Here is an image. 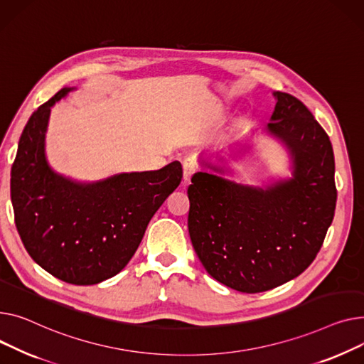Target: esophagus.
Listing matches in <instances>:
<instances>
[{
    "mask_svg": "<svg viewBox=\"0 0 364 364\" xmlns=\"http://www.w3.org/2000/svg\"><path fill=\"white\" fill-rule=\"evenodd\" d=\"M197 170H198L197 161H196L194 159L188 157V159L183 161V179H185V182H188V181L191 179V176L197 172Z\"/></svg>",
    "mask_w": 364,
    "mask_h": 364,
    "instance_id": "1",
    "label": "esophagus"
}]
</instances>
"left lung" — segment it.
I'll return each mask as SVG.
<instances>
[{
    "label": "left lung",
    "mask_w": 364,
    "mask_h": 364,
    "mask_svg": "<svg viewBox=\"0 0 364 364\" xmlns=\"http://www.w3.org/2000/svg\"><path fill=\"white\" fill-rule=\"evenodd\" d=\"M274 97L267 131L287 144L292 179L252 188L197 172L188 186V229L200 262L216 281L247 294L301 274L322 248L336 205L328 134L300 100Z\"/></svg>",
    "instance_id": "obj_1"
}]
</instances>
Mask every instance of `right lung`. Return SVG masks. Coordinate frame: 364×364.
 Listing matches in <instances>:
<instances>
[{
  "label": "right lung",
  "instance_id": "1",
  "mask_svg": "<svg viewBox=\"0 0 364 364\" xmlns=\"http://www.w3.org/2000/svg\"><path fill=\"white\" fill-rule=\"evenodd\" d=\"M58 91L29 117L11 166V203L20 240L33 262L73 285H95L117 274L135 254L145 229L182 181L173 161L154 172L122 173L76 183L54 173L44 154Z\"/></svg>",
  "mask_w": 364,
  "mask_h": 364
}]
</instances>
